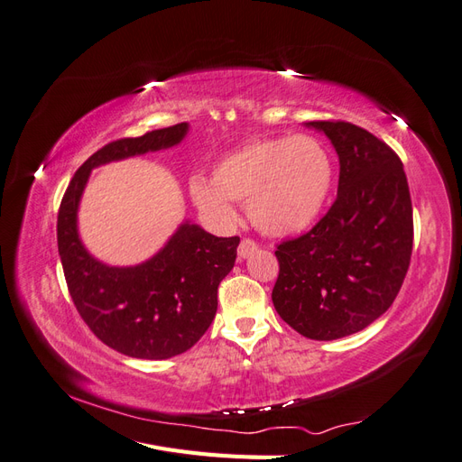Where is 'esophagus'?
Segmentation results:
<instances>
[{
    "mask_svg": "<svg viewBox=\"0 0 462 462\" xmlns=\"http://www.w3.org/2000/svg\"><path fill=\"white\" fill-rule=\"evenodd\" d=\"M256 250H258L256 241H253V239H243L241 245H239V248H236V254H239V258H248L250 254L256 253Z\"/></svg>",
    "mask_w": 462,
    "mask_h": 462,
    "instance_id": "34e87169",
    "label": "esophagus"
}]
</instances>
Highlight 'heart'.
<instances>
[{"mask_svg":"<svg viewBox=\"0 0 462 462\" xmlns=\"http://www.w3.org/2000/svg\"><path fill=\"white\" fill-rule=\"evenodd\" d=\"M333 185V162L309 134L254 138L226 153L212 180L190 179L192 200L219 223L236 219L235 202H248V216L270 235L310 227L324 209Z\"/></svg>","mask_w":462,"mask_h":462,"instance_id":"b5f03b06","label":"heart"}]
</instances>
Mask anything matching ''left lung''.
I'll return each mask as SVG.
<instances>
[{
  "mask_svg": "<svg viewBox=\"0 0 462 462\" xmlns=\"http://www.w3.org/2000/svg\"><path fill=\"white\" fill-rule=\"evenodd\" d=\"M339 156L337 199L316 226L277 245V314L316 341L368 328L391 304L412 254V202L397 153L346 121L306 123Z\"/></svg>",
  "mask_w": 462,
  "mask_h": 462,
  "instance_id": "1",
  "label": "left lung"
}]
</instances>
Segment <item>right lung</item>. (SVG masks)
<instances>
[{
  "mask_svg": "<svg viewBox=\"0 0 462 462\" xmlns=\"http://www.w3.org/2000/svg\"><path fill=\"white\" fill-rule=\"evenodd\" d=\"M187 123L106 144L82 163L58 214L65 282L80 318L97 339L133 358H171L197 343L217 310V287L235 265L239 236H216L185 221L156 256L114 268L92 258L77 231V209L96 165L171 148Z\"/></svg>",
  "mask_w": 462,
  "mask_h": 462,
  "instance_id": "1",
  "label": "right lung"
}]
</instances>
